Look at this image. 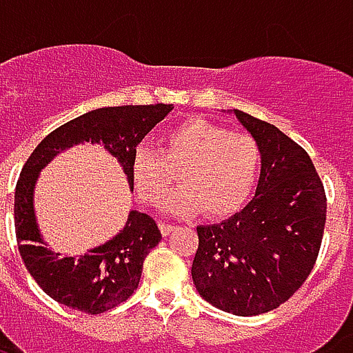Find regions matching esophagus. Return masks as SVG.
Masks as SVG:
<instances>
[{
	"mask_svg": "<svg viewBox=\"0 0 353 353\" xmlns=\"http://www.w3.org/2000/svg\"><path fill=\"white\" fill-rule=\"evenodd\" d=\"M159 228H161V234H163V236L166 237V236H170V234H172V232H174V230H176V226H174V224L159 223Z\"/></svg>",
	"mask_w": 353,
	"mask_h": 353,
	"instance_id": "esophagus-1",
	"label": "esophagus"
}]
</instances>
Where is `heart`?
Masks as SVG:
<instances>
[{"label":"heart","instance_id":"b5f03b06","mask_svg":"<svg viewBox=\"0 0 353 353\" xmlns=\"http://www.w3.org/2000/svg\"><path fill=\"white\" fill-rule=\"evenodd\" d=\"M260 166V148L245 132H228L202 117L174 125L159 140V151L138 148L130 159V179L145 205H159L174 185L181 187L166 203L176 215H232L249 198Z\"/></svg>","mask_w":353,"mask_h":353}]
</instances>
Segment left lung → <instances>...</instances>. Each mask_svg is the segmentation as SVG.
Instances as JSON below:
<instances>
[{"instance_id": "8db88e82", "label": "left lung", "mask_w": 353, "mask_h": 353, "mask_svg": "<svg viewBox=\"0 0 353 353\" xmlns=\"http://www.w3.org/2000/svg\"><path fill=\"white\" fill-rule=\"evenodd\" d=\"M260 148L256 194L239 213L198 226L192 283L216 309L256 316L294 296L320 250L325 192L307 151L275 125L230 112Z\"/></svg>"}]
</instances>
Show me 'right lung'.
<instances>
[{
  "mask_svg": "<svg viewBox=\"0 0 353 353\" xmlns=\"http://www.w3.org/2000/svg\"><path fill=\"white\" fill-rule=\"evenodd\" d=\"M172 108V104L161 103L91 110L52 130L23 164L14 190L18 250L35 283L57 303L88 314H101L117 307L138 288L143 260L163 236L150 215L130 210L125 226L112 239L80 256H61L48 249L35 215V185L41 170L61 151L78 143H103L104 150L121 164L132 190V153Z\"/></svg>",
  "mask_w": 353,
  "mask_h": 353,
  "instance_id": "1",
  "label": "right lung"
}]
</instances>
